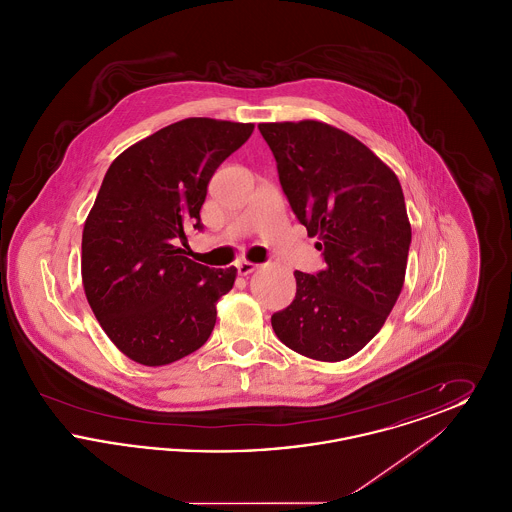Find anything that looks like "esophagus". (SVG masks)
Returning a JSON list of instances; mask_svg holds the SVG:
<instances>
[{
    "label": "esophagus",
    "instance_id": "obj_1",
    "mask_svg": "<svg viewBox=\"0 0 512 512\" xmlns=\"http://www.w3.org/2000/svg\"><path fill=\"white\" fill-rule=\"evenodd\" d=\"M259 267V265H255V263H249V261H240L236 268H238V272L245 276V274H251L255 268Z\"/></svg>",
    "mask_w": 512,
    "mask_h": 512
}]
</instances>
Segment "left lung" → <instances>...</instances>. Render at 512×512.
Masks as SVG:
<instances>
[{"mask_svg": "<svg viewBox=\"0 0 512 512\" xmlns=\"http://www.w3.org/2000/svg\"><path fill=\"white\" fill-rule=\"evenodd\" d=\"M293 215L326 267L295 270L292 303L270 322L293 351L336 363L372 340L405 280L411 224L401 184L365 144L318 121L259 124Z\"/></svg>", "mask_w": 512, "mask_h": 512, "instance_id": "left-lung-1", "label": "left lung"}]
</instances>
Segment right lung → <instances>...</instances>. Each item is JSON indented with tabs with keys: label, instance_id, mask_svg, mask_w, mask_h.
Segmentation results:
<instances>
[{
	"label": "right lung",
	"instance_id": "1",
	"mask_svg": "<svg viewBox=\"0 0 512 512\" xmlns=\"http://www.w3.org/2000/svg\"><path fill=\"white\" fill-rule=\"evenodd\" d=\"M253 124L184 119L111 163L82 232V282L101 328L126 357L174 363L209 340L236 267L209 268L180 247L220 163Z\"/></svg>",
	"mask_w": 512,
	"mask_h": 512
}]
</instances>
